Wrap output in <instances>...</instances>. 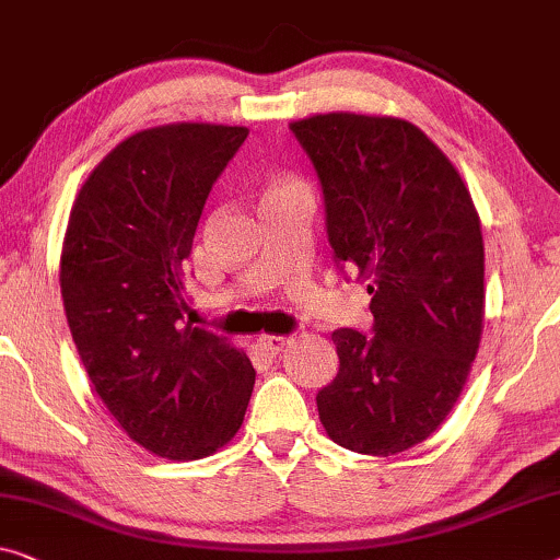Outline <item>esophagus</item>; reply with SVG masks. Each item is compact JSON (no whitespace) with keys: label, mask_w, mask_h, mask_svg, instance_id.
<instances>
[{"label":"esophagus","mask_w":560,"mask_h":560,"mask_svg":"<svg viewBox=\"0 0 560 560\" xmlns=\"http://www.w3.org/2000/svg\"><path fill=\"white\" fill-rule=\"evenodd\" d=\"M258 342H261V348H264L266 352H271V355H279V352L289 345V337H281V335H264V337H258Z\"/></svg>","instance_id":"1"}]
</instances>
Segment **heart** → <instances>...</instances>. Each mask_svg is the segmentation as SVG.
I'll use <instances>...</instances> for the list:
<instances>
[{
    "label": "heart",
    "instance_id": "obj_1",
    "mask_svg": "<svg viewBox=\"0 0 560 560\" xmlns=\"http://www.w3.org/2000/svg\"><path fill=\"white\" fill-rule=\"evenodd\" d=\"M266 195H306V185L299 177L279 175L266 185Z\"/></svg>",
    "mask_w": 560,
    "mask_h": 560
}]
</instances>
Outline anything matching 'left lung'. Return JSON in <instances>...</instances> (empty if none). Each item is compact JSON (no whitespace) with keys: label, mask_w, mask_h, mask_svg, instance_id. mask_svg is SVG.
Instances as JSON below:
<instances>
[{"label":"left lung","mask_w":560,"mask_h":560,"mask_svg":"<svg viewBox=\"0 0 560 560\" xmlns=\"http://www.w3.org/2000/svg\"><path fill=\"white\" fill-rule=\"evenodd\" d=\"M289 129L317 170L335 258L373 294V335L332 332L340 370L317 393L319 421L350 452H406L444 423L482 340L477 208L411 121L337 112Z\"/></svg>","instance_id":"8db88e82"}]
</instances>
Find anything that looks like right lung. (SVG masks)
Segmentation results:
<instances>
[{
    "label": "right lung",
    "instance_id": "right-lung-1",
    "mask_svg": "<svg viewBox=\"0 0 560 560\" xmlns=\"http://www.w3.org/2000/svg\"><path fill=\"white\" fill-rule=\"evenodd\" d=\"M246 126L167 124L131 133L70 210L60 294L93 390L164 459H202L241 429L256 370L228 337L183 319L205 200Z\"/></svg>",
    "mask_w": 560,
    "mask_h": 560
}]
</instances>
